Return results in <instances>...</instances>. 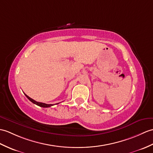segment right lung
Masks as SVG:
<instances>
[{
  "label": "right lung",
  "mask_w": 153,
  "mask_h": 153,
  "mask_svg": "<svg viewBox=\"0 0 153 153\" xmlns=\"http://www.w3.org/2000/svg\"><path fill=\"white\" fill-rule=\"evenodd\" d=\"M25 95L26 96V97H27L30 102H33V104H36V105H38V106H40V107H42V108H49V107H51V106L53 105V104H45V103L36 102V101H35L34 100H33V99H32L31 98H30L29 97H28V96H27V94H25ZM58 104H59V103H58Z\"/></svg>",
  "instance_id": "right-lung-1"
}]
</instances>
